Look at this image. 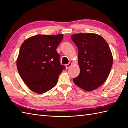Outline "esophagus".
I'll use <instances>...</instances> for the list:
<instances>
[{
    "label": "esophagus",
    "instance_id": "1",
    "mask_svg": "<svg viewBox=\"0 0 128 128\" xmlns=\"http://www.w3.org/2000/svg\"><path fill=\"white\" fill-rule=\"evenodd\" d=\"M72 63H71V62H69V64H66V69H68L69 68L70 66H72Z\"/></svg>",
    "mask_w": 128,
    "mask_h": 128
}]
</instances>
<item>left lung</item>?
<instances>
[{
  "mask_svg": "<svg viewBox=\"0 0 128 128\" xmlns=\"http://www.w3.org/2000/svg\"><path fill=\"white\" fill-rule=\"evenodd\" d=\"M72 40L78 48L80 72L73 78L75 85L86 91L99 88L107 79L113 56L107 42L96 34H76Z\"/></svg>",
  "mask_w": 128,
  "mask_h": 128,
  "instance_id": "1",
  "label": "left lung"
}]
</instances>
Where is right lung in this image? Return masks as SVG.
<instances>
[{
    "mask_svg": "<svg viewBox=\"0 0 128 128\" xmlns=\"http://www.w3.org/2000/svg\"><path fill=\"white\" fill-rule=\"evenodd\" d=\"M63 34H38L21 44L16 66L20 77L31 91L42 94L56 85L66 68L60 63L56 49Z\"/></svg>",
    "mask_w": 128,
    "mask_h": 128,
    "instance_id": "right-lung-1",
    "label": "right lung"
}]
</instances>
